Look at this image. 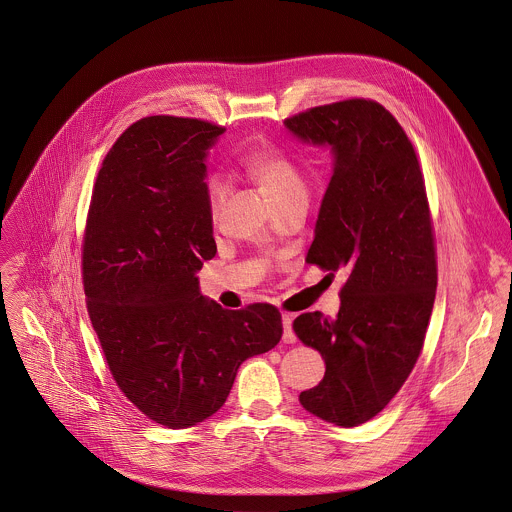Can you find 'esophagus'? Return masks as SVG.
<instances>
[{"label": "esophagus", "instance_id": "obj_1", "mask_svg": "<svg viewBox=\"0 0 512 512\" xmlns=\"http://www.w3.org/2000/svg\"><path fill=\"white\" fill-rule=\"evenodd\" d=\"M281 321H283V343H295L297 337H295V333H293V315L285 313V315L281 317Z\"/></svg>", "mask_w": 512, "mask_h": 512}]
</instances>
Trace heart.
<instances>
[{
	"instance_id": "heart-1",
	"label": "heart",
	"mask_w": 512,
	"mask_h": 512,
	"mask_svg": "<svg viewBox=\"0 0 512 512\" xmlns=\"http://www.w3.org/2000/svg\"><path fill=\"white\" fill-rule=\"evenodd\" d=\"M249 177L265 191L271 203L305 195V181L295 161L277 149H257L243 159ZM227 195V181L213 173L207 179V199L213 213H217Z\"/></svg>"
}]
</instances>
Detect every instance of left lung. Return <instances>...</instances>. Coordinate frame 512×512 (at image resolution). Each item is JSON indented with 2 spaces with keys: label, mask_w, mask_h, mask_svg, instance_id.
I'll use <instances>...</instances> for the list:
<instances>
[{
  "label": "left lung",
  "mask_w": 512,
  "mask_h": 512,
  "mask_svg": "<svg viewBox=\"0 0 512 512\" xmlns=\"http://www.w3.org/2000/svg\"><path fill=\"white\" fill-rule=\"evenodd\" d=\"M285 127L333 155L305 261L347 273L337 317L313 311L293 321L299 341L325 361L323 381L299 403L349 429L389 405L423 349L437 291L425 181L407 133L375 101L315 107Z\"/></svg>",
  "instance_id": "left-lung-1"
}]
</instances>
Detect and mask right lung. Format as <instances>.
Returning <instances> with one entry per match:
<instances>
[{
	"mask_svg": "<svg viewBox=\"0 0 512 512\" xmlns=\"http://www.w3.org/2000/svg\"><path fill=\"white\" fill-rule=\"evenodd\" d=\"M223 127L153 115L109 149L91 195L83 287L109 371L151 421L187 429L227 401L237 369L283 333L267 303L227 311L201 295L213 259L207 155Z\"/></svg>",
	"mask_w": 512,
	"mask_h": 512,
	"instance_id": "1",
	"label": "right lung"
}]
</instances>
